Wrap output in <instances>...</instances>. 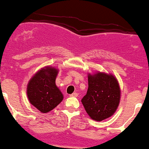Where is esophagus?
Masks as SVG:
<instances>
[{
    "label": "esophagus",
    "instance_id": "esophagus-1",
    "mask_svg": "<svg viewBox=\"0 0 149 149\" xmlns=\"http://www.w3.org/2000/svg\"><path fill=\"white\" fill-rule=\"evenodd\" d=\"M70 97H77V93L74 92V93L72 94V95H70Z\"/></svg>",
    "mask_w": 149,
    "mask_h": 149
}]
</instances>
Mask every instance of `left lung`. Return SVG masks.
<instances>
[{"mask_svg": "<svg viewBox=\"0 0 149 149\" xmlns=\"http://www.w3.org/2000/svg\"><path fill=\"white\" fill-rule=\"evenodd\" d=\"M88 88L81 100L86 111L91 119L102 121L111 117L119 106L120 88L117 78L103 72L88 75Z\"/></svg>", "mask_w": 149, "mask_h": 149, "instance_id": "1", "label": "left lung"}]
</instances>
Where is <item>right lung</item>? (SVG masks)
Listing matches in <instances>:
<instances>
[{"instance_id":"obj_1","label":"right lung","mask_w":149,"mask_h":149,"mask_svg":"<svg viewBox=\"0 0 149 149\" xmlns=\"http://www.w3.org/2000/svg\"><path fill=\"white\" fill-rule=\"evenodd\" d=\"M58 69L46 66L30 79L26 93L30 103L40 111L47 113L58 106L63 95L55 84Z\"/></svg>"}]
</instances>
